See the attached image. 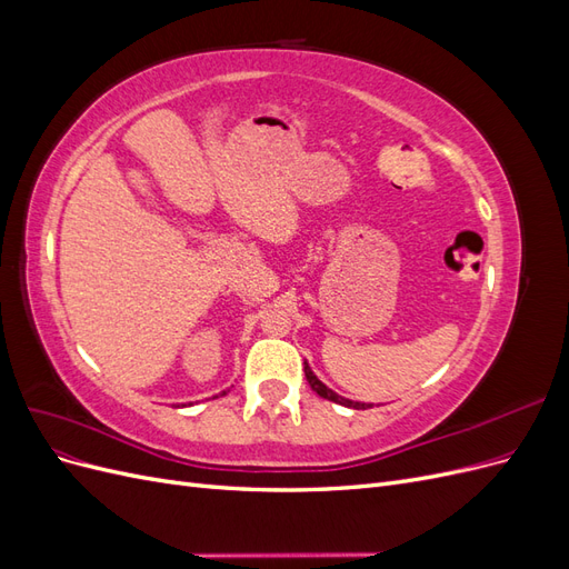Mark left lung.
Listing matches in <instances>:
<instances>
[{
    "label": "left lung",
    "instance_id": "left-lung-1",
    "mask_svg": "<svg viewBox=\"0 0 569 569\" xmlns=\"http://www.w3.org/2000/svg\"><path fill=\"white\" fill-rule=\"evenodd\" d=\"M303 372H306V380H308V385H311V389L318 393V396H322V399H327V401H335V403H339V406H347V408H356V410H366V408H372L370 403H360V401H351V399H343V396H339V393H335L332 389H327L318 377L313 375V370L308 368V363H303Z\"/></svg>",
    "mask_w": 569,
    "mask_h": 569
}]
</instances>
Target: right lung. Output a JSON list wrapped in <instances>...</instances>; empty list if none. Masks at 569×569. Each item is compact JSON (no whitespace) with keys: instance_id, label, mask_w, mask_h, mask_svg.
<instances>
[{"instance_id":"1","label":"right lung","mask_w":569,"mask_h":569,"mask_svg":"<svg viewBox=\"0 0 569 569\" xmlns=\"http://www.w3.org/2000/svg\"><path fill=\"white\" fill-rule=\"evenodd\" d=\"M222 393H226V391H222Z\"/></svg>"}]
</instances>
